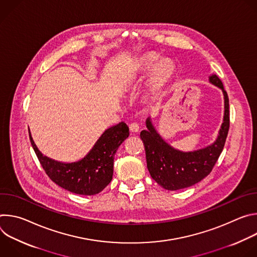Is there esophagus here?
Masks as SVG:
<instances>
[{
	"mask_svg": "<svg viewBox=\"0 0 257 257\" xmlns=\"http://www.w3.org/2000/svg\"><path fill=\"white\" fill-rule=\"evenodd\" d=\"M129 129H130L131 132L137 133V132L139 131V126H138L137 123H131V124L129 125Z\"/></svg>",
	"mask_w": 257,
	"mask_h": 257,
	"instance_id": "1",
	"label": "esophagus"
}]
</instances>
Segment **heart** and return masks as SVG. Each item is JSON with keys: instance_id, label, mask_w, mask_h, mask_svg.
Segmentation results:
<instances>
[{"instance_id": "1", "label": "heart", "mask_w": 257, "mask_h": 257, "mask_svg": "<svg viewBox=\"0 0 257 257\" xmlns=\"http://www.w3.org/2000/svg\"><path fill=\"white\" fill-rule=\"evenodd\" d=\"M159 60L160 56L156 53L143 55L136 63V73L137 74H144V73L149 72ZM174 71L175 68L172 62L163 60L158 63L150 74L148 87L145 90V98H153L156 96L170 81L174 74Z\"/></svg>"}]
</instances>
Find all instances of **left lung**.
<instances>
[{"label": "left lung", "mask_w": 257, "mask_h": 257, "mask_svg": "<svg viewBox=\"0 0 257 257\" xmlns=\"http://www.w3.org/2000/svg\"><path fill=\"white\" fill-rule=\"evenodd\" d=\"M209 83L215 85L224 94V118L215 140L192 152H183L169 144L157 131L152 118L145 121L146 128L140 132L143 140L146 163L152 178L164 189L175 191L190 187L204 179L212 170L222 154L230 127L229 97L219 78L212 74Z\"/></svg>", "instance_id": "8db88e82"}]
</instances>
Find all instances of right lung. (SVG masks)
I'll list each match as a JSON object with an SVG mask.
<instances>
[{
	"label": "right lung",
	"instance_id": "right-lung-1",
	"mask_svg": "<svg viewBox=\"0 0 257 257\" xmlns=\"http://www.w3.org/2000/svg\"><path fill=\"white\" fill-rule=\"evenodd\" d=\"M128 136L129 127L121 122L104 130L84 158L77 162L62 163L44 156L29 131L34 153L51 180L72 193L85 196L99 193L112 181L116 152Z\"/></svg>",
	"mask_w": 257,
	"mask_h": 257
}]
</instances>
